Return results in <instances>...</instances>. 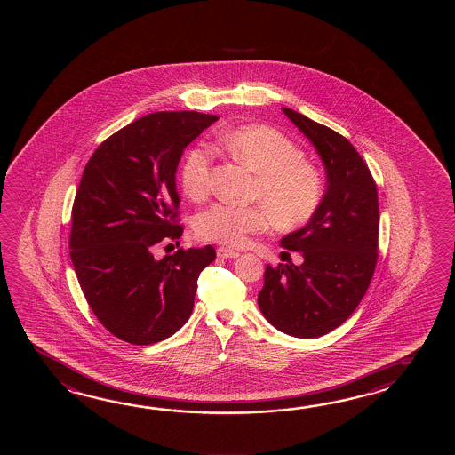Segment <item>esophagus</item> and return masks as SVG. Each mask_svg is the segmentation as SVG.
<instances>
[{
  "label": "esophagus",
  "instance_id": "obj_1",
  "mask_svg": "<svg viewBox=\"0 0 455 455\" xmlns=\"http://www.w3.org/2000/svg\"><path fill=\"white\" fill-rule=\"evenodd\" d=\"M239 255H241L239 251H231V249H226V247L218 249V257H221V259H237Z\"/></svg>",
  "mask_w": 455,
  "mask_h": 455
}]
</instances>
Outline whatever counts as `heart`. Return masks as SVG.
<instances>
[{"mask_svg": "<svg viewBox=\"0 0 455 455\" xmlns=\"http://www.w3.org/2000/svg\"><path fill=\"white\" fill-rule=\"evenodd\" d=\"M220 145L255 174L251 198L261 204H216L198 214L195 231L204 241L239 247L249 235L265 231L270 220L281 229L309 223L325 194L319 167L304 159L300 148L268 125H242L223 132ZM213 153L195 145L187 149L179 179L184 194L202 200L210 190Z\"/></svg>", "mask_w": 455, "mask_h": 455, "instance_id": "heart-1", "label": "heart"}]
</instances>
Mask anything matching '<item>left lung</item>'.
Here are the masks:
<instances>
[{"instance_id": "obj_1", "label": "left lung", "mask_w": 455, "mask_h": 455, "mask_svg": "<svg viewBox=\"0 0 455 455\" xmlns=\"http://www.w3.org/2000/svg\"><path fill=\"white\" fill-rule=\"evenodd\" d=\"M320 156L327 188L317 213L281 247L304 261L267 265L259 307L275 329L315 339L339 327L358 307L378 263L379 202L368 164L345 136L283 107Z\"/></svg>"}]
</instances>
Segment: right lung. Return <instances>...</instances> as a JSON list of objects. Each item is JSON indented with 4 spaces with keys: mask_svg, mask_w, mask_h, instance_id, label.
<instances>
[{
    "mask_svg": "<svg viewBox=\"0 0 455 455\" xmlns=\"http://www.w3.org/2000/svg\"><path fill=\"white\" fill-rule=\"evenodd\" d=\"M216 120L200 112L149 114L108 136L87 161L71 212L69 255L87 304L116 339L153 345L192 314L213 247L179 249L161 260L153 251L184 232L175 221L177 165Z\"/></svg>",
    "mask_w": 455,
    "mask_h": 455,
    "instance_id": "right-lung-1",
    "label": "right lung"
}]
</instances>
